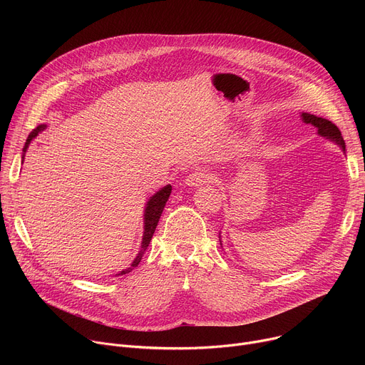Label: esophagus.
<instances>
[{
  "mask_svg": "<svg viewBox=\"0 0 365 365\" xmlns=\"http://www.w3.org/2000/svg\"><path fill=\"white\" fill-rule=\"evenodd\" d=\"M210 179H212V176H210L208 171L197 170L194 173H190V175L185 179V183L190 187H198V186H202V185L208 183Z\"/></svg>",
  "mask_w": 365,
  "mask_h": 365,
  "instance_id": "obj_1",
  "label": "esophagus"
}]
</instances>
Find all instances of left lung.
Returning <instances> with one entry per match:
<instances>
[{"label":"left lung","instance_id":"8db88e82","mask_svg":"<svg viewBox=\"0 0 365 365\" xmlns=\"http://www.w3.org/2000/svg\"><path fill=\"white\" fill-rule=\"evenodd\" d=\"M302 121L304 124H311L317 128V133L319 134V136L329 139L331 142H334L336 145L340 146V149L344 152L346 149H344V140L341 138V133L340 130L329 120L325 118H321V117H317V115H312L309 112H302ZM220 245H222V241H220Z\"/></svg>","mask_w":365,"mask_h":365}]
</instances>
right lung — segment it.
<instances>
[{"mask_svg": "<svg viewBox=\"0 0 365 365\" xmlns=\"http://www.w3.org/2000/svg\"><path fill=\"white\" fill-rule=\"evenodd\" d=\"M46 128H47V124H40V125H38L36 128H34V130L29 133V136H28V139H26V142H25V148H24L22 163H24L25 153H26V150H28L31 142L38 136V134L43 133ZM170 194H171V185H165L164 187H161V189L158 190V192H155V194H153V195L148 200V202H146V205H145V213H143V237H142L140 250H139L138 256L134 257V260L131 262V264L127 267V269H123V271L118 272L117 275H124V274L131 272V271L134 269V267H136V266L140 263L142 256L145 255L146 248H148V245H149V242H150V240H152V235H153V232H155V227H157L158 220H160V217H161V215H163V210H164V207H165V202L168 201Z\"/></svg>", "mask_w": 365, "mask_h": 365, "instance_id": "add662e5", "label": "right lung"}]
</instances>
